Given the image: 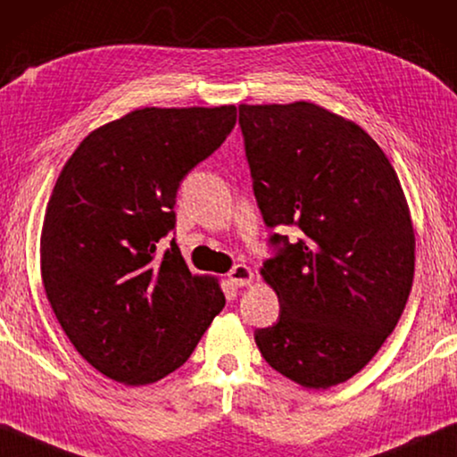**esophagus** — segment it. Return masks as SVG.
<instances>
[{
	"label": "esophagus",
	"mask_w": 457,
	"mask_h": 457,
	"mask_svg": "<svg viewBox=\"0 0 457 457\" xmlns=\"http://www.w3.org/2000/svg\"><path fill=\"white\" fill-rule=\"evenodd\" d=\"M228 278L234 287H246V285L254 281V272H252L248 264H236V267L229 270Z\"/></svg>",
	"instance_id": "1"
}]
</instances>
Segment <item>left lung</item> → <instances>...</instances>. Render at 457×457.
I'll return each instance as SVG.
<instances>
[{
  "instance_id": "left-lung-1",
  "label": "left lung",
  "mask_w": 457,
  "mask_h": 457,
  "mask_svg": "<svg viewBox=\"0 0 457 457\" xmlns=\"http://www.w3.org/2000/svg\"><path fill=\"white\" fill-rule=\"evenodd\" d=\"M244 147L275 258L261 275L277 324L254 332L272 370L326 390L359 373L396 328L414 278L411 211L381 147L314 102L240 104Z\"/></svg>"
}]
</instances>
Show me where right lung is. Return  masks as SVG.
Instances as JSON below:
<instances>
[{
    "mask_svg": "<svg viewBox=\"0 0 457 457\" xmlns=\"http://www.w3.org/2000/svg\"><path fill=\"white\" fill-rule=\"evenodd\" d=\"M236 125V106H147L106 122L65 162L45 211L40 277L61 328L102 376L154 384L187 363L226 305L176 244V193Z\"/></svg>",
    "mask_w": 457,
    "mask_h": 457,
    "instance_id": "add662e5",
    "label": "right lung"
}]
</instances>
